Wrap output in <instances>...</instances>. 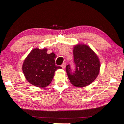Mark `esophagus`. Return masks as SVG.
Instances as JSON below:
<instances>
[{"label":"esophagus","mask_w":124,"mask_h":124,"mask_svg":"<svg viewBox=\"0 0 124 124\" xmlns=\"http://www.w3.org/2000/svg\"><path fill=\"white\" fill-rule=\"evenodd\" d=\"M61 66H62V67L63 69H65L66 67V63H62V65H61Z\"/></svg>","instance_id":"esophagus-1"}]
</instances>
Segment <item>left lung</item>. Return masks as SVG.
<instances>
[{"mask_svg": "<svg viewBox=\"0 0 124 124\" xmlns=\"http://www.w3.org/2000/svg\"><path fill=\"white\" fill-rule=\"evenodd\" d=\"M74 71L70 65L66 66L70 82L77 87H84L92 83L97 77L100 62L97 55L85 45H77L73 49Z\"/></svg>", "mask_w": 124, "mask_h": 124, "instance_id": "left-lung-1", "label": "left lung"}]
</instances>
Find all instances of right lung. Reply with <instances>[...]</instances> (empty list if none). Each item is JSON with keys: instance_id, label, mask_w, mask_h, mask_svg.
I'll use <instances>...</instances> for the list:
<instances>
[{"instance_id": "add662e5", "label": "right lung", "mask_w": 124, "mask_h": 124, "mask_svg": "<svg viewBox=\"0 0 124 124\" xmlns=\"http://www.w3.org/2000/svg\"><path fill=\"white\" fill-rule=\"evenodd\" d=\"M46 52V48H34L23 62L22 70L25 77L35 86L46 87L52 81L55 71L62 68L55 65L54 53Z\"/></svg>"}]
</instances>
